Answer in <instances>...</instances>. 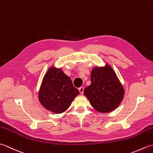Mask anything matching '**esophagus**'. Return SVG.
Here are the masks:
<instances>
[{"label": "esophagus", "mask_w": 153, "mask_h": 153, "mask_svg": "<svg viewBox=\"0 0 153 153\" xmlns=\"http://www.w3.org/2000/svg\"><path fill=\"white\" fill-rule=\"evenodd\" d=\"M83 91H84V87H81L79 88V91L80 94H83Z\"/></svg>", "instance_id": "esophagus-1"}]
</instances>
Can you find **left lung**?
Returning <instances> with one entry per match:
<instances>
[{
    "label": "left lung",
    "instance_id": "left-lung-1",
    "mask_svg": "<svg viewBox=\"0 0 153 153\" xmlns=\"http://www.w3.org/2000/svg\"><path fill=\"white\" fill-rule=\"evenodd\" d=\"M91 84L83 93L91 105L100 112H108L121 102L124 90L114 71L109 66L94 68L91 76Z\"/></svg>",
    "mask_w": 153,
    "mask_h": 153
}]
</instances>
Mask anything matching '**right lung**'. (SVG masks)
<instances>
[{"label": "right lung", "instance_id": "right-lung-1", "mask_svg": "<svg viewBox=\"0 0 153 153\" xmlns=\"http://www.w3.org/2000/svg\"><path fill=\"white\" fill-rule=\"evenodd\" d=\"M78 94L79 91L62 70L51 67L43 78L39 99L45 108L60 114L69 108Z\"/></svg>", "mask_w": 153, "mask_h": 153}]
</instances>
